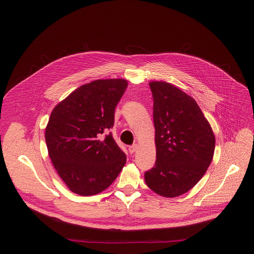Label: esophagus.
Returning <instances> with one entry per match:
<instances>
[{
  "label": "esophagus",
  "instance_id": "obj_1",
  "mask_svg": "<svg viewBox=\"0 0 254 254\" xmlns=\"http://www.w3.org/2000/svg\"><path fill=\"white\" fill-rule=\"evenodd\" d=\"M138 149V145L137 144H132L131 146H129L128 147V151H129V153H134V152H136V150Z\"/></svg>",
  "mask_w": 254,
  "mask_h": 254
}]
</instances>
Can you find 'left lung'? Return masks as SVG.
<instances>
[{
    "mask_svg": "<svg viewBox=\"0 0 254 254\" xmlns=\"http://www.w3.org/2000/svg\"><path fill=\"white\" fill-rule=\"evenodd\" d=\"M149 86L156 161L144 178L155 193L175 197L190 190L204 176L214 154L215 136L190 96L164 81H151Z\"/></svg>",
    "mask_w": 254,
    "mask_h": 254,
    "instance_id": "1",
    "label": "left lung"
}]
</instances>
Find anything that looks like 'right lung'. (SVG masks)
Segmentation results:
<instances>
[{
    "mask_svg": "<svg viewBox=\"0 0 254 254\" xmlns=\"http://www.w3.org/2000/svg\"><path fill=\"white\" fill-rule=\"evenodd\" d=\"M127 87L125 79L95 80L71 92L50 114L45 129L48 154L77 194L105 190L126 165L125 152L107 130L114 125L115 107Z\"/></svg>",
    "mask_w": 254,
    "mask_h": 254,
    "instance_id": "right-lung-1",
    "label": "right lung"
}]
</instances>
